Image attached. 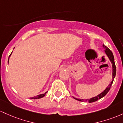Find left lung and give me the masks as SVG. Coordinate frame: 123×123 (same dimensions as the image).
<instances>
[{"mask_svg":"<svg viewBox=\"0 0 123 123\" xmlns=\"http://www.w3.org/2000/svg\"><path fill=\"white\" fill-rule=\"evenodd\" d=\"M103 48H105V52L106 55H107V56L108 57L109 59L110 60V62H111V64H112V81H111V83H110L108 86H107V88L105 89L103 91L100 93V94H99L98 95H97L96 96H95V97L92 98H90L89 99H78V98H74V99H76L77 100H79V101L82 102V101H85V102H88L89 103H91V102H93L97 101L99 99H101L102 98L104 97L105 95L107 94V92L109 91L110 88H111V85H112L113 82V80L114 77L116 76V65H115V63H114V58L113 56V53L111 52V51L107 47H106L105 45H103Z\"/></svg>","mask_w":123,"mask_h":123,"instance_id":"1","label":"left lung"}]
</instances>
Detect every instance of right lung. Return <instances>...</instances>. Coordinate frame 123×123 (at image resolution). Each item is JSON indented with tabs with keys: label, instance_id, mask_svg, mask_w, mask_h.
<instances>
[{
	"label": "right lung",
	"instance_id": "right-lung-1",
	"mask_svg": "<svg viewBox=\"0 0 123 123\" xmlns=\"http://www.w3.org/2000/svg\"><path fill=\"white\" fill-rule=\"evenodd\" d=\"M12 53H11V54L10 55V56H9V59H8V64H9V57H10V56H11V55H12ZM46 93H47V92H45V93H43V94H40V95H37V96H34V97H32V98H31V99H40V98H43V96H45V95L46 94Z\"/></svg>",
	"mask_w": 123,
	"mask_h": 123
}]
</instances>
